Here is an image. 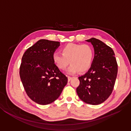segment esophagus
Wrapping results in <instances>:
<instances>
[{"label":"esophagus","instance_id":"34e87169","mask_svg":"<svg viewBox=\"0 0 131 131\" xmlns=\"http://www.w3.org/2000/svg\"><path fill=\"white\" fill-rule=\"evenodd\" d=\"M68 81H69L71 79H73V77H70V76H68Z\"/></svg>","mask_w":131,"mask_h":131}]
</instances>
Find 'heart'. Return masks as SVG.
Segmentation results:
<instances>
[{
  "label": "heart",
  "instance_id": "b5f03b06",
  "mask_svg": "<svg viewBox=\"0 0 131 131\" xmlns=\"http://www.w3.org/2000/svg\"><path fill=\"white\" fill-rule=\"evenodd\" d=\"M62 52H55L52 59L58 68L65 70L71 63L68 70L69 74H74L80 70L85 71L90 68L94 58V49L88 44L69 43L64 46Z\"/></svg>",
  "mask_w": 131,
  "mask_h": 131
}]
</instances>
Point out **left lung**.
I'll return each instance as SVG.
<instances>
[{"label":"left lung","instance_id":"left-lung-1","mask_svg":"<svg viewBox=\"0 0 131 131\" xmlns=\"http://www.w3.org/2000/svg\"><path fill=\"white\" fill-rule=\"evenodd\" d=\"M87 41L94 46L95 57L90 69L79 77L80 84L76 91L84 102L96 105L105 102L112 94L118 65L113 50L109 46L95 38Z\"/></svg>","mask_w":131,"mask_h":131}]
</instances>
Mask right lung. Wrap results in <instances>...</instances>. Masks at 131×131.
<instances>
[{
	"label": "right lung",
	"instance_id": "right-lung-1",
	"mask_svg": "<svg viewBox=\"0 0 131 131\" xmlns=\"http://www.w3.org/2000/svg\"><path fill=\"white\" fill-rule=\"evenodd\" d=\"M59 42L40 40L24 53L19 68L22 83L35 102L46 105L60 96L68 77L55 65L52 55Z\"/></svg>",
	"mask_w": 131,
	"mask_h": 131
}]
</instances>
